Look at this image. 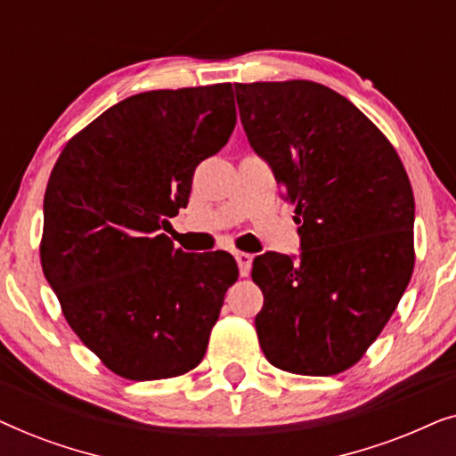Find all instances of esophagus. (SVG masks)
<instances>
[{
  "instance_id": "obj_1",
  "label": "esophagus",
  "mask_w": 456,
  "mask_h": 456,
  "mask_svg": "<svg viewBox=\"0 0 456 456\" xmlns=\"http://www.w3.org/2000/svg\"><path fill=\"white\" fill-rule=\"evenodd\" d=\"M236 264H239V272L240 276H248L251 273V264H253V255H248L245 251H236L234 253Z\"/></svg>"
}]
</instances>
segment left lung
Returning <instances> with one entry per match:
<instances>
[{
	"instance_id": "left-lung-1",
	"label": "left lung",
	"mask_w": 456,
	"mask_h": 456,
	"mask_svg": "<svg viewBox=\"0 0 456 456\" xmlns=\"http://www.w3.org/2000/svg\"><path fill=\"white\" fill-rule=\"evenodd\" d=\"M253 151L295 203L301 255L264 253L253 282L265 359L334 376L363 357L413 273L415 201L395 147L346 97L311 80L234 85Z\"/></svg>"
}]
</instances>
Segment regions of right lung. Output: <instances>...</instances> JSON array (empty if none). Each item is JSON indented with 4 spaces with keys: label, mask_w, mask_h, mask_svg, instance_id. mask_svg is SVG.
I'll list each match as a JSON object with an SVG mask.
<instances>
[{
    "label": "right lung",
    "mask_w": 456,
    "mask_h": 456,
    "mask_svg": "<svg viewBox=\"0 0 456 456\" xmlns=\"http://www.w3.org/2000/svg\"><path fill=\"white\" fill-rule=\"evenodd\" d=\"M234 124L230 83L147 91L105 110L55 161L43 273L70 328L118 376L176 378L201 363L239 267L224 251L174 248L161 228Z\"/></svg>",
    "instance_id": "add662e5"
}]
</instances>
